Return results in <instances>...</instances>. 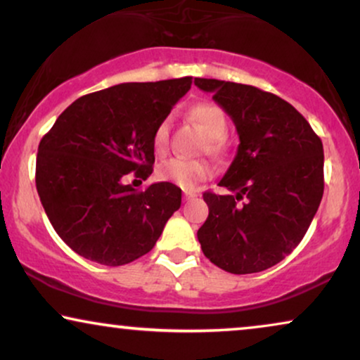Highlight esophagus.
<instances>
[{"label":"esophagus","mask_w":360,"mask_h":360,"mask_svg":"<svg viewBox=\"0 0 360 360\" xmlns=\"http://www.w3.org/2000/svg\"><path fill=\"white\" fill-rule=\"evenodd\" d=\"M195 193H191V191H184V195H183V199L184 201H189V199H193V198H195Z\"/></svg>","instance_id":"obj_1"}]
</instances>
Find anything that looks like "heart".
I'll return each mask as SVG.
<instances>
[{"label": "heart", "mask_w": 360, "mask_h": 360, "mask_svg": "<svg viewBox=\"0 0 360 360\" xmlns=\"http://www.w3.org/2000/svg\"><path fill=\"white\" fill-rule=\"evenodd\" d=\"M189 117L201 126V129L207 134L209 151L219 153L224 148V136L227 129V116L224 109L214 103H198L189 109ZM169 138V126L166 121L154 131V149L156 153H165ZM211 174V166L202 159H183L172 158L162 162L158 167V177L162 181L179 186L186 191H193L198 183L206 179Z\"/></svg>", "instance_id": "1"}]
</instances>
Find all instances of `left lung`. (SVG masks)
<instances>
[{
    "label": "left lung",
    "instance_id": "1",
    "mask_svg": "<svg viewBox=\"0 0 360 360\" xmlns=\"http://www.w3.org/2000/svg\"><path fill=\"white\" fill-rule=\"evenodd\" d=\"M194 84L214 94L240 141L219 181L236 195L202 194L209 216L198 231L201 249L231 274L266 271L292 252L319 209L322 141L306 117L276 94L219 79L195 78Z\"/></svg>",
    "mask_w": 360,
    "mask_h": 360
}]
</instances>
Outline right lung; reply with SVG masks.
<instances>
[{
    "instance_id": "right-lung-1",
    "label": "right lung",
    "mask_w": 360,
    "mask_h": 360,
    "mask_svg": "<svg viewBox=\"0 0 360 360\" xmlns=\"http://www.w3.org/2000/svg\"><path fill=\"white\" fill-rule=\"evenodd\" d=\"M193 78L122 83L76 99L41 139L36 189L49 222L75 252L104 266L148 254L181 207V189L138 191L154 165V131L188 93Z\"/></svg>"
}]
</instances>
